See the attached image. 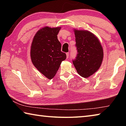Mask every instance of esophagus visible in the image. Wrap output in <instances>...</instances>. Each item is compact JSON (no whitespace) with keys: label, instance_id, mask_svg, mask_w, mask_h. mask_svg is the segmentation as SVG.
<instances>
[{"label":"esophagus","instance_id":"1","mask_svg":"<svg viewBox=\"0 0 126 126\" xmlns=\"http://www.w3.org/2000/svg\"><path fill=\"white\" fill-rule=\"evenodd\" d=\"M66 55H67V58H69V52L67 53H66Z\"/></svg>","mask_w":126,"mask_h":126}]
</instances>
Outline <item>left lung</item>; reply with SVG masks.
I'll list each match as a JSON object with an SVG mask.
<instances>
[{
    "mask_svg": "<svg viewBox=\"0 0 126 126\" xmlns=\"http://www.w3.org/2000/svg\"><path fill=\"white\" fill-rule=\"evenodd\" d=\"M74 34L77 54L73 63L80 76L88 78L101 67L103 48L98 39L90 32L75 29Z\"/></svg>",
    "mask_w": 126,
    "mask_h": 126,
    "instance_id": "1",
    "label": "left lung"
}]
</instances>
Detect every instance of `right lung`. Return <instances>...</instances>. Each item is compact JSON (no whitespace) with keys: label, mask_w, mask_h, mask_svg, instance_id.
<instances>
[{"label":"right lung","mask_w":126,"mask_h":126,"mask_svg":"<svg viewBox=\"0 0 126 126\" xmlns=\"http://www.w3.org/2000/svg\"><path fill=\"white\" fill-rule=\"evenodd\" d=\"M61 27H44L34 37L31 49L33 65L40 73L51 79L58 71L66 54L61 51V44L57 38Z\"/></svg>","instance_id":"add662e5"}]
</instances>
